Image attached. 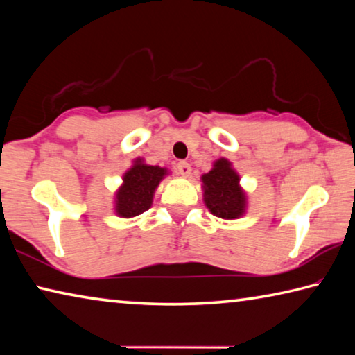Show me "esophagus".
I'll use <instances>...</instances> for the list:
<instances>
[{
    "instance_id": "1",
    "label": "esophagus",
    "mask_w": 355,
    "mask_h": 355,
    "mask_svg": "<svg viewBox=\"0 0 355 355\" xmlns=\"http://www.w3.org/2000/svg\"><path fill=\"white\" fill-rule=\"evenodd\" d=\"M177 169L183 177H188L191 173V166H189V163H186V161H178Z\"/></svg>"
}]
</instances>
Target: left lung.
I'll return each instance as SVG.
<instances>
[{"instance_id":"left-lung-1","label":"left lung","mask_w":355,"mask_h":355,"mask_svg":"<svg viewBox=\"0 0 355 355\" xmlns=\"http://www.w3.org/2000/svg\"><path fill=\"white\" fill-rule=\"evenodd\" d=\"M203 197L214 216L222 219H236L244 213V192L239 188V177L227 159L220 158L214 167L202 177Z\"/></svg>"}]
</instances>
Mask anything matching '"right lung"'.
<instances>
[{"label":"right lung","mask_w":355,"mask_h":355,"mask_svg":"<svg viewBox=\"0 0 355 355\" xmlns=\"http://www.w3.org/2000/svg\"><path fill=\"white\" fill-rule=\"evenodd\" d=\"M164 175L166 169L142 164L141 159H137L123 175V186L117 192V214L122 218H135L147 211L152 205L156 186Z\"/></svg>","instance_id":"1"}]
</instances>
